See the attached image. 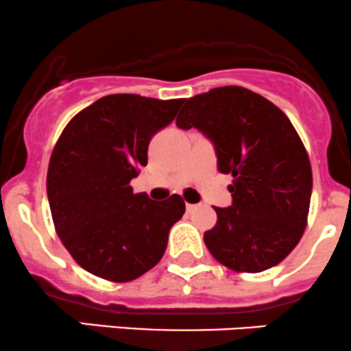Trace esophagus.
I'll return each mask as SVG.
<instances>
[{"instance_id":"obj_1","label":"esophagus","mask_w":351,"mask_h":351,"mask_svg":"<svg viewBox=\"0 0 351 351\" xmlns=\"http://www.w3.org/2000/svg\"><path fill=\"white\" fill-rule=\"evenodd\" d=\"M196 208H197V204H191V203H186V210L189 211V213H191V211H194V210H196Z\"/></svg>"}]
</instances>
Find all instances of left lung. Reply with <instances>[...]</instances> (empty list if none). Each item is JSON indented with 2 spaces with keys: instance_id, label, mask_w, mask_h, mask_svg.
Wrapping results in <instances>:
<instances>
[{
  "instance_id": "1",
  "label": "left lung",
  "mask_w": 351,
  "mask_h": 351,
  "mask_svg": "<svg viewBox=\"0 0 351 351\" xmlns=\"http://www.w3.org/2000/svg\"><path fill=\"white\" fill-rule=\"evenodd\" d=\"M176 124L213 143L221 174H232V206L215 208L204 244L218 263L259 273L282 263L307 225L312 169L289 117L242 86H220L184 100Z\"/></svg>"
}]
</instances>
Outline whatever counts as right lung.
Wrapping results in <instances>:
<instances>
[{
  "label": "right lung",
  "instance_id": "right-lung-1",
  "mask_svg": "<svg viewBox=\"0 0 351 351\" xmlns=\"http://www.w3.org/2000/svg\"><path fill=\"white\" fill-rule=\"evenodd\" d=\"M182 99L116 93L93 102L62 130L47 169V197L62 245L92 275L136 280L154 268L186 211L179 194L152 201L131 179L148 162L154 134L174 121Z\"/></svg>",
  "mask_w": 351,
  "mask_h": 351
}]
</instances>
